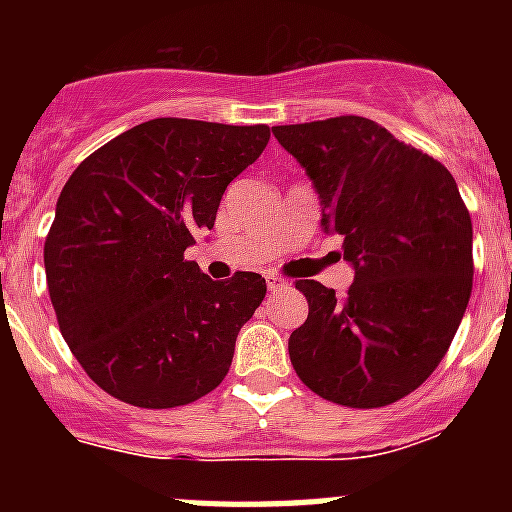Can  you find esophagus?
<instances>
[{
  "mask_svg": "<svg viewBox=\"0 0 512 512\" xmlns=\"http://www.w3.org/2000/svg\"><path fill=\"white\" fill-rule=\"evenodd\" d=\"M266 287H269V292H282V289H287V279L266 274Z\"/></svg>",
  "mask_w": 512,
  "mask_h": 512,
  "instance_id": "esophagus-1",
  "label": "esophagus"
}]
</instances>
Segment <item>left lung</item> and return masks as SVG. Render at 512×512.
Segmentation results:
<instances>
[{"mask_svg": "<svg viewBox=\"0 0 512 512\" xmlns=\"http://www.w3.org/2000/svg\"><path fill=\"white\" fill-rule=\"evenodd\" d=\"M310 176L323 233L343 235L354 284L302 279L307 320L289 359L315 395L382 408L418 390L472 295V217L449 169L356 115L271 128Z\"/></svg>", "mask_w": 512, "mask_h": 512, "instance_id": "obj_1", "label": "left lung"}]
</instances>
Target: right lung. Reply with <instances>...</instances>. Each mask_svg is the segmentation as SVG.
I'll return each mask as SVG.
<instances>
[{
  "label": "right lung",
  "instance_id": "obj_1",
  "mask_svg": "<svg viewBox=\"0 0 512 512\" xmlns=\"http://www.w3.org/2000/svg\"><path fill=\"white\" fill-rule=\"evenodd\" d=\"M266 125L158 117L104 143L63 187L45 238L61 336L104 392L179 408L223 382L266 295L253 271L212 282L184 251L261 156Z\"/></svg>",
  "mask_w": 512,
  "mask_h": 512
}]
</instances>
